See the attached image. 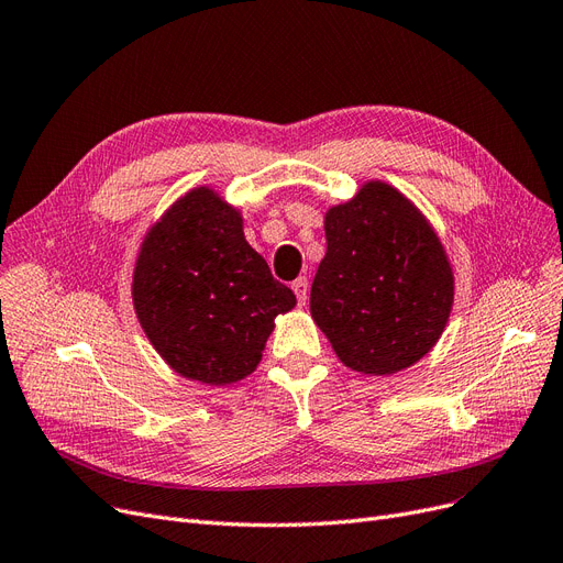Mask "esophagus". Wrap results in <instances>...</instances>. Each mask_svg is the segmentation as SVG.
<instances>
[{
	"mask_svg": "<svg viewBox=\"0 0 563 563\" xmlns=\"http://www.w3.org/2000/svg\"><path fill=\"white\" fill-rule=\"evenodd\" d=\"M290 288H294V294L298 298V305H307V300H309V282H307V277H298L294 284H290Z\"/></svg>",
	"mask_w": 563,
	"mask_h": 563,
	"instance_id": "esophagus-1",
	"label": "esophagus"
}]
</instances>
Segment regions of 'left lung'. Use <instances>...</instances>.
Here are the masks:
<instances>
[{
  "label": "left lung",
  "mask_w": 563,
  "mask_h": 563,
  "mask_svg": "<svg viewBox=\"0 0 563 563\" xmlns=\"http://www.w3.org/2000/svg\"><path fill=\"white\" fill-rule=\"evenodd\" d=\"M323 230L309 312L338 358L371 377L421 361L454 305V269L429 219L375 179L328 209Z\"/></svg>",
  "instance_id": "1"
}]
</instances>
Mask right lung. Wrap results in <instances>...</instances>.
<instances>
[{
    "instance_id": "right-lung-1",
    "label": "right lung",
    "mask_w": 563,
    "mask_h": 563,
    "mask_svg": "<svg viewBox=\"0 0 563 563\" xmlns=\"http://www.w3.org/2000/svg\"><path fill=\"white\" fill-rule=\"evenodd\" d=\"M242 223L214 188H190L146 230L134 261L144 335L174 373L207 386L254 373L275 319L296 307Z\"/></svg>"
}]
</instances>
